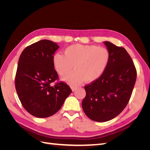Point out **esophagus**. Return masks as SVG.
<instances>
[{
    "label": "esophagus",
    "instance_id": "34e87169",
    "mask_svg": "<svg viewBox=\"0 0 150 150\" xmlns=\"http://www.w3.org/2000/svg\"><path fill=\"white\" fill-rule=\"evenodd\" d=\"M71 88L72 91H74L75 90H76L77 89H78V87H77V86H71Z\"/></svg>",
    "mask_w": 150,
    "mask_h": 150
}]
</instances>
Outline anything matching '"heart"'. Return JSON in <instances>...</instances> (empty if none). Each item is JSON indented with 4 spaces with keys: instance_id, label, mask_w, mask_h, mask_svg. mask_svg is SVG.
Wrapping results in <instances>:
<instances>
[{
    "instance_id": "heart-1",
    "label": "heart",
    "mask_w": 150,
    "mask_h": 150,
    "mask_svg": "<svg viewBox=\"0 0 150 150\" xmlns=\"http://www.w3.org/2000/svg\"><path fill=\"white\" fill-rule=\"evenodd\" d=\"M110 57L109 51L104 47L76 44L67 47L64 55L54 54L53 63L61 76L69 72L74 65L76 69L63 79L71 84L77 85L85 80L92 82L100 78L106 69Z\"/></svg>"
}]
</instances>
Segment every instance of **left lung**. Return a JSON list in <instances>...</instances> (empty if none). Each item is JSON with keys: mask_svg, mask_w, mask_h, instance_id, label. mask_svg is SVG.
I'll return each instance as SVG.
<instances>
[{"mask_svg": "<svg viewBox=\"0 0 150 150\" xmlns=\"http://www.w3.org/2000/svg\"><path fill=\"white\" fill-rule=\"evenodd\" d=\"M110 53L106 69L97 80L85 86L83 111L94 121L115 118L128 104L137 79V70L131 57L123 47L104 41Z\"/></svg>", "mask_w": 150, "mask_h": 150, "instance_id": "1", "label": "left lung"}]
</instances>
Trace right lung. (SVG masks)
<instances>
[{"label":"right lung","instance_id":"obj_1","mask_svg":"<svg viewBox=\"0 0 150 150\" xmlns=\"http://www.w3.org/2000/svg\"><path fill=\"white\" fill-rule=\"evenodd\" d=\"M59 47L51 40H41L25 47L19 57L16 91L25 110L37 117L55 114L72 92L64 83L51 85L58 79L53 55Z\"/></svg>","mask_w":150,"mask_h":150}]
</instances>
